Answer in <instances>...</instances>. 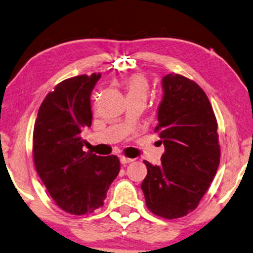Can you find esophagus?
<instances>
[{
    "mask_svg": "<svg viewBox=\"0 0 253 253\" xmlns=\"http://www.w3.org/2000/svg\"><path fill=\"white\" fill-rule=\"evenodd\" d=\"M133 161H134V159L127 158V157H125V156H122V157H120V163H122L123 165H126V164H129V163H131Z\"/></svg>",
    "mask_w": 253,
    "mask_h": 253,
    "instance_id": "obj_1",
    "label": "esophagus"
}]
</instances>
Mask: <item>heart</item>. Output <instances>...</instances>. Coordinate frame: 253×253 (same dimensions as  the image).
Returning <instances> with one entry per match:
<instances>
[{"label":"heart","mask_w":253,"mask_h":253,"mask_svg":"<svg viewBox=\"0 0 253 253\" xmlns=\"http://www.w3.org/2000/svg\"><path fill=\"white\" fill-rule=\"evenodd\" d=\"M125 89L127 98L131 97H147L149 92V84L145 77L142 74H130L125 80Z\"/></svg>","instance_id":"obj_1"}]
</instances>
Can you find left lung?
<instances>
[{
	"mask_svg": "<svg viewBox=\"0 0 253 253\" xmlns=\"http://www.w3.org/2000/svg\"><path fill=\"white\" fill-rule=\"evenodd\" d=\"M163 90L155 131L165 152L161 166L144 161L148 174L141 188L154 214L176 219L197 208L214 179L220 163L218 123L208 96L195 81L167 74Z\"/></svg>",
	"mask_w": 253,
	"mask_h": 253,
	"instance_id": "obj_1",
	"label": "left lung"
}]
</instances>
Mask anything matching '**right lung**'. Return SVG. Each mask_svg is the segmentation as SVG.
I'll list each match as a JSON object with an SVG mask.
<instances>
[{
	"label": "right lung",
	"instance_id": "obj_1",
	"mask_svg": "<svg viewBox=\"0 0 253 253\" xmlns=\"http://www.w3.org/2000/svg\"><path fill=\"white\" fill-rule=\"evenodd\" d=\"M101 73L59 83L39 109L33 130L35 169L55 203L71 214L102 208L120 170L117 156L83 150V130L91 126L90 95Z\"/></svg>",
	"mask_w": 253,
	"mask_h": 253
}]
</instances>
